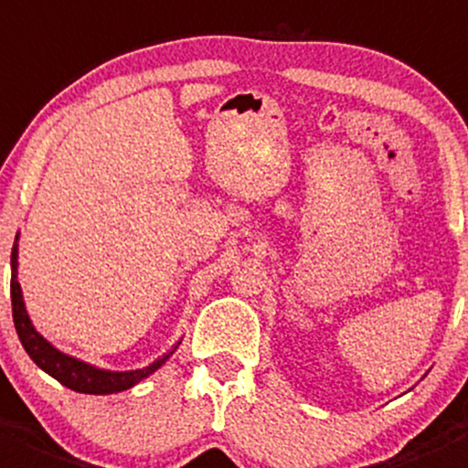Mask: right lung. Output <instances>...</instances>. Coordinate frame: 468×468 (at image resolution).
<instances>
[{
  "label": "right lung",
  "mask_w": 468,
  "mask_h": 468,
  "mask_svg": "<svg viewBox=\"0 0 468 468\" xmlns=\"http://www.w3.org/2000/svg\"><path fill=\"white\" fill-rule=\"evenodd\" d=\"M11 303H13V322H16V331L20 335L22 347L27 349V355L31 356L36 366L40 370L54 378L57 382H61L63 387H68L70 391L77 393H89V396H109V393L128 391L134 384H139L142 379L151 378L157 368L166 364L171 355L178 349L180 340L165 352L160 359L153 361L146 368L137 370H104L98 366H90L86 361L75 359V356L66 355L61 349L54 347L49 340H45L43 335L36 331V326L31 324V317L27 313L25 297H22L20 281H17V235L16 244H13L11 253Z\"/></svg>",
  "instance_id": "obj_1"
}]
</instances>
